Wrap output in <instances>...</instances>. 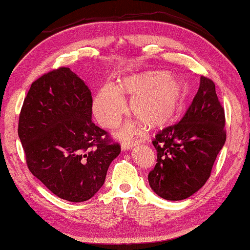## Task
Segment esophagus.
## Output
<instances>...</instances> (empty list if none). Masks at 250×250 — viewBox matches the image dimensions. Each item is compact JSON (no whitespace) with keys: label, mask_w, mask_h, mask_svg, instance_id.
<instances>
[{"label":"esophagus","mask_w":250,"mask_h":250,"mask_svg":"<svg viewBox=\"0 0 250 250\" xmlns=\"http://www.w3.org/2000/svg\"><path fill=\"white\" fill-rule=\"evenodd\" d=\"M134 146H136V142H133V141H131V142L125 141V142H122V144H121L122 150H129V149H131L132 147H134Z\"/></svg>","instance_id":"1"}]
</instances>
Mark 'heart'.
Returning <instances> with one entry per match:
<instances>
[{
  "mask_svg": "<svg viewBox=\"0 0 250 250\" xmlns=\"http://www.w3.org/2000/svg\"><path fill=\"white\" fill-rule=\"evenodd\" d=\"M122 93L133 97L131 110L133 115L150 128L161 126L172 118L186 97L182 79L167 72H145L125 78L120 90L110 83L100 90L93 103V111L104 128H114L119 124L126 109ZM135 132L133 125H126L122 135Z\"/></svg>",
  "mask_w": 250,
  "mask_h": 250,
  "instance_id": "obj_1",
  "label": "heart"
}]
</instances>
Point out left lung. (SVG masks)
Masks as SVG:
<instances>
[{
	"label": "left lung",
	"instance_id": "1",
	"mask_svg": "<svg viewBox=\"0 0 250 250\" xmlns=\"http://www.w3.org/2000/svg\"><path fill=\"white\" fill-rule=\"evenodd\" d=\"M225 124L214 82L201 76L198 92L182 120L164 128L152 141L157 164L148 174L150 188L162 199L180 201L203 187L225 145Z\"/></svg>",
	"mask_w": 250,
	"mask_h": 250
}]
</instances>
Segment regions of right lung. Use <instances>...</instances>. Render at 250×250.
<instances>
[{
    "label": "right lung",
    "mask_w": 250,
    "mask_h": 250,
    "mask_svg": "<svg viewBox=\"0 0 250 250\" xmlns=\"http://www.w3.org/2000/svg\"><path fill=\"white\" fill-rule=\"evenodd\" d=\"M88 86L70 67L31 84L19 115L18 135L30 172L52 193L83 202L102 187L120 145L92 120Z\"/></svg>",
    "instance_id": "obj_1"
}]
</instances>
